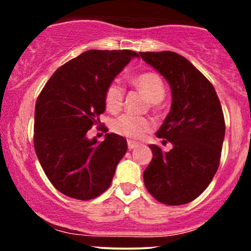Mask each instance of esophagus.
Wrapping results in <instances>:
<instances>
[{
    "mask_svg": "<svg viewBox=\"0 0 251 251\" xmlns=\"http://www.w3.org/2000/svg\"><path fill=\"white\" fill-rule=\"evenodd\" d=\"M127 146H128L129 150H133L134 148H137V146H138V143L134 142V140H128Z\"/></svg>",
    "mask_w": 251,
    "mask_h": 251,
    "instance_id": "esophagus-1",
    "label": "esophagus"
}]
</instances>
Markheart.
I'll return each mask as SVG.
<instances>
[{"mask_svg": "<svg viewBox=\"0 0 251 251\" xmlns=\"http://www.w3.org/2000/svg\"><path fill=\"white\" fill-rule=\"evenodd\" d=\"M133 83L142 89L151 102H159L165 96V86L158 74L152 72L138 74L134 76ZM105 106L109 112H118L124 102V88L118 81L111 82L105 91ZM152 128L151 120L133 114H123L113 122V131L118 134L128 138H140L145 132Z\"/></svg>", "mask_w": 251, "mask_h": 251, "instance_id": "1", "label": "heart"}]
</instances>
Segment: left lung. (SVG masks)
Masks as SVG:
<instances>
[{
    "label": "left lung",
    "mask_w": 251,
    "mask_h": 251,
    "mask_svg": "<svg viewBox=\"0 0 251 251\" xmlns=\"http://www.w3.org/2000/svg\"><path fill=\"white\" fill-rule=\"evenodd\" d=\"M146 63L169 82L172 103L157 137L171 143L169 152L150 145L151 163L144 171L146 189L160 203L181 205L204 191L220 165L226 123L214 86L174 51H140Z\"/></svg>",
    "instance_id": "1"
}]
</instances>
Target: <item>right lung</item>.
Masks as SVG:
<instances>
[{"label":"right lung","mask_w":251,"mask_h":251,"mask_svg":"<svg viewBox=\"0 0 251 251\" xmlns=\"http://www.w3.org/2000/svg\"><path fill=\"white\" fill-rule=\"evenodd\" d=\"M133 50L83 51L57 68L35 105L34 148L43 171L63 195L88 201L111 185L127 151L122 135L89 139L87 132L105 112V91L133 57Z\"/></svg>","instance_id":"add662e5"}]
</instances>
